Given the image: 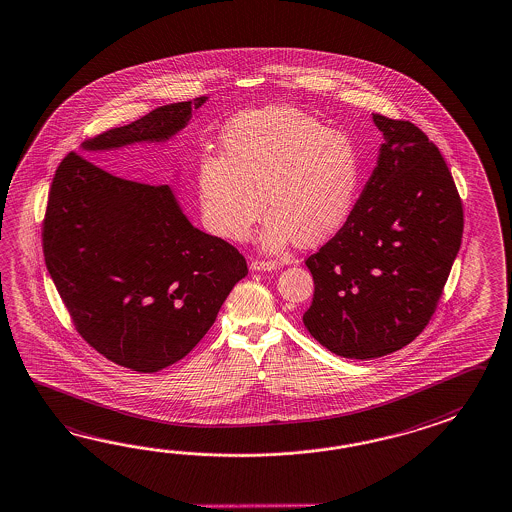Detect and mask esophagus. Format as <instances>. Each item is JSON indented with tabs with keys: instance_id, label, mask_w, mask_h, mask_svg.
I'll return each instance as SVG.
<instances>
[{
	"instance_id": "34e87169",
	"label": "esophagus",
	"mask_w": 512,
	"mask_h": 512,
	"mask_svg": "<svg viewBox=\"0 0 512 512\" xmlns=\"http://www.w3.org/2000/svg\"><path fill=\"white\" fill-rule=\"evenodd\" d=\"M277 268V262L272 261H251V272H272Z\"/></svg>"
}]
</instances>
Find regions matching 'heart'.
I'll return each instance as SVG.
<instances>
[{
    "mask_svg": "<svg viewBox=\"0 0 512 512\" xmlns=\"http://www.w3.org/2000/svg\"><path fill=\"white\" fill-rule=\"evenodd\" d=\"M222 156L204 154L196 185L205 226L220 239H248L266 207L262 250L296 240L323 244L353 211L360 158L351 137L292 106H268L231 121Z\"/></svg>",
    "mask_w": 512,
    "mask_h": 512,
    "instance_id": "b5f03b06",
    "label": "heart"
}]
</instances>
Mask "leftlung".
<instances>
[{"label": "left lung", "mask_w": 512, "mask_h": 512, "mask_svg": "<svg viewBox=\"0 0 512 512\" xmlns=\"http://www.w3.org/2000/svg\"><path fill=\"white\" fill-rule=\"evenodd\" d=\"M376 167L345 226L307 259L303 323L330 353L369 360L406 347L432 318L463 237V205L421 128L373 114Z\"/></svg>", "instance_id": "1"}]
</instances>
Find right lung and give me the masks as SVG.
I'll use <instances>...</instances> for the list:
<instances>
[{
    "mask_svg": "<svg viewBox=\"0 0 512 512\" xmlns=\"http://www.w3.org/2000/svg\"><path fill=\"white\" fill-rule=\"evenodd\" d=\"M207 99L161 106L82 143L49 191L42 237L58 294L93 349L139 373L191 353L248 266L226 240L194 228L171 185L119 178L82 156L165 145Z\"/></svg>",
    "mask_w": 512,
    "mask_h": 512,
    "instance_id": "obj_1",
    "label": "right lung"
}]
</instances>
